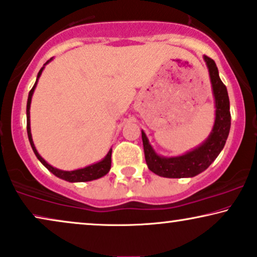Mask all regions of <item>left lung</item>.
Segmentation results:
<instances>
[{"instance_id":"8db88e82","label":"left lung","mask_w":257,"mask_h":257,"mask_svg":"<svg viewBox=\"0 0 257 257\" xmlns=\"http://www.w3.org/2000/svg\"><path fill=\"white\" fill-rule=\"evenodd\" d=\"M210 72L212 89L216 100V120L211 135L200 147L189 151L182 156L177 157H161L155 153L149 144L147 136L142 131L143 139L145 161L149 169L157 174L158 176L169 177V179H181V177H193L210 167L216 160L227 139L231 126L230 101L225 84L223 83L218 74V68L212 58L204 56Z\"/></svg>"}]
</instances>
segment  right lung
I'll list each match as a JSON object with an SVG mask.
<instances>
[{
  "label": "right lung",
  "mask_w": 257,
  "mask_h": 257,
  "mask_svg": "<svg viewBox=\"0 0 257 257\" xmlns=\"http://www.w3.org/2000/svg\"><path fill=\"white\" fill-rule=\"evenodd\" d=\"M51 61V59H50ZM50 61H47L44 66H45L47 63ZM44 66L40 69V71L38 72V76H37V81L36 83H34L33 88L30 90V94H28V100H27V135H28V139H30V143H31V147L33 149L34 154H36V156L38 160L40 161L41 163L45 166L47 169L51 172L53 175H56L57 177H59V179H63L65 180V181H69V182H85V181H91V180H96V179H100V177H102L106 175L107 173L109 172L110 169V163H112V160H110V156H112V150L108 151V154H107V156L103 158L101 162H97L95 164H91L89 167H85L83 169H77V170H72V172H64V170H59L57 169V168H53L52 166H50L49 163L46 162L45 160H44L43 157L40 156L39 154H38L36 147H34V143H33V139H32V135H31V126H30V107H31V100H32V95H33V91L36 89V85H37V82H38V78L40 77L41 72L44 70Z\"/></svg>",
  "instance_id": "add662e5"
}]
</instances>
